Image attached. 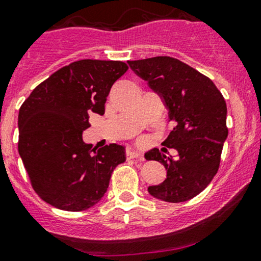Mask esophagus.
Instances as JSON below:
<instances>
[{"label": "esophagus", "mask_w": 261, "mask_h": 261, "mask_svg": "<svg viewBox=\"0 0 261 261\" xmlns=\"http://www.w3.org/2000/svg\"><path fill=\"white\" fill-rule=\"evenodd\" d=\"M127 158L128 159H141V161H143V155L139 152H137L136 149H133V148H128L127 149Z\"/></svg>", "instance_id": "obj_1"}]
</instances>
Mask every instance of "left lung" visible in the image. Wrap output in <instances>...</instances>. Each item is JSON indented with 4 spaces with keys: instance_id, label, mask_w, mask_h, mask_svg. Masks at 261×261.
<instances>
[{
    "instance_id": "left-lung-1",
    "label": "left lung",
    "mask_w": 261,
    "mask_h": 261,
    "mask_svg": "<svg viewBox=\"0 0 261 261\" xmlns=\"http://www.w3.org/2000/svg\"><path fill=\"white\" fill-rule=\"evenodd\" d=\"M128 64L162 97L169 120L175 122L162 144L176 149L178 159L156 148L144 155L167 169V179L148 192L169 203L189 200L209 186L219 169L228 137L225 99L210 78L176 58L159 56Z\"/></svg>"
}]
</instances>
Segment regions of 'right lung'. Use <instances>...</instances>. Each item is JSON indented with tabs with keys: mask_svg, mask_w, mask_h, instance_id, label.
Wrapping results in <instances>:
<instances>
[{
	"mask_svg": "<svg viewBox=\"0 0 261 261\" xmlns=\"http://www.w3.org/2000/svg\"><path fill=\"white\" fill-rule=\"evenodd\" d=\"M120 61L81 60L40 83L18 113V153L38 197L67 212L96 205L125 148L96 150L82 139L89 114H105L112 86L127 72Z\"/></svg>",
	"mask_w": 261,
	"mask_h": 261,
	"instance_id": "add662e5",
	"label": "right lung"
}]
</instances>
